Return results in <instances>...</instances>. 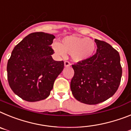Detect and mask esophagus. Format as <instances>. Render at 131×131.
<instances>
[{
    "label": "esophagus",
    "instance_id": "34e87169",
    "mask_svg": "<svg viewBox=\"0 0 131 131\" xmlns=\"http://www.w3.org/2000/svg\"><path fill=\"white\" fill-rule=\"evenodd\" d=\"M64 67H70V64H70L69 61H64Z\"/></svg>",
    "mask_w": 131,
    "mask_h": 131
}]
</instances>
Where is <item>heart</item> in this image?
<instances>
[{
  "instance_id": "1",
  "label": "heart",
  "mask_w": 131,
  "mask_h": 131,
  "mask_svg": "<svg viewBox=\"0 0 131 131\" xmlns=\"http://www.w3.org/2000/svg\"><path fill=\"white\" fill-rule=\"evenodd\" d=\"M95 42L92 39L76 36L64 37L61 43H55L53 45L57 54L62 57L65 53L70 54L72 61L77 62L90 58L95 52Z\"/></svg>"
}]
</instances>
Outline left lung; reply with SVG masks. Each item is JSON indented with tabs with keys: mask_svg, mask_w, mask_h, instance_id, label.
Wrapping results in <instances>:
<instances>
[{
	"mask_svg": "<svg viewBox=\"0 0 131 131\" xmlns=\"http://www.w3.org/2000/svg\"><path fill=\"white\" fill-rule=\"evenodd\" d=\"M96 53L72 65L74 74L70 82L72 95L78 101L95 105L113 96L122 76L120 56L110 44L95 39Z\"/></svg>",
	"mask_w": 131,
	"mask_h": 131,
	"instance_id": "left-lung-1",
	"label": "left lung"
}]
</instances>
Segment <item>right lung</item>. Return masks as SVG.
Listing matches in <instances>:
<instances>
[{
    "label": "right lung",
    "mask_w": 131,
    "mask_h": 131,
    "mask_svg": "<svg viewBox=\"0 0 131 131\" xmlns=\"http://www.w3.org/2000/svg\"><path fill=\"white\" fill-rule=\"evenodd\" d=\"M54 36L44 32L29 34L15 47L7 64L9 86L27 102L46 99L54 80L64 69L63 61H54L50 45Z\"/></svg>",
    "instance_id": "1"
}]
</instances>
